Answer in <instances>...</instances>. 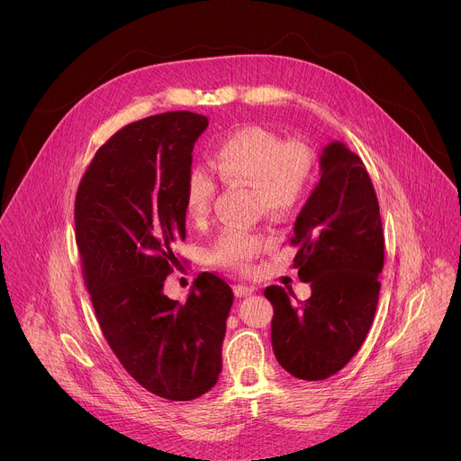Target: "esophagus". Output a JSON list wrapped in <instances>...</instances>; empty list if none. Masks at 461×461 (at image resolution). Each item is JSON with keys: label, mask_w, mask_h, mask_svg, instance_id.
Here are the masks:
<instances>
[{"label": "esophagus", "mask_w": 461, "mask_h": 461, "mask_svg": "<svg viewBox=\"0 0 461 461\" xmlns=\"http://www.w3.org/2000/svg\"><path fill=\"white\" fill-rule=\"evenodd\" d=\"M233 292H235L237 297H246V295H251L255 292V286H251V285H235Z\"/></svg>", "instance_id": "1"}]
</instances>
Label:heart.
I'll return each mask as SVG.
<instances>
[{"label":"heart","instance_id":"b5f03b06","mask_svg":"<svg viewBox=\"0 0 461 461\" xmlns=\"http://www.w3.org/2000/svg\"><path fill=\"white\" fill-rule=\"evenodd\" d=\"M212 169L222 182L251 184L255 203L274 215L294 212L306 196L313 175V153L301 140H283L260 125H244L224 137L212 153ZM217 182L204 167H191L184 182L185 215L199 222L208 217ZM267 231L226 228L210 246L219 267L248 272L253 260L272 246Z\"/></svg>","mask_w":461,"mask_h":461}]
</instances>
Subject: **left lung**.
I'll return each mask as SVG.
<instances>
[{
	"label": "left lung",
	"mask_w": 461,
	"mask_h": 461,
	"mask_svg": "<svg viewBox=\"0 0 461 461\" xmlns=\"http://www.w3.org/2000/svg\"><path fill=\"white\" fill-rule=\"evenodd\" d=\"M321 178L303 206L292 246L294 267L312 295L297 301L268 286L274 304L272 347L294 377L319 381L338 374L361 348L379 299L384 237L377 196L363 160L341 142L321 155Z\"/></svg>",
	"instance_id": "1"
}]
</instances>
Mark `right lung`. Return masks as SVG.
<instances>
[{
  "mask_svg": "<svg viewBox=\"0 0 461 461\" xmlns=\"http://www.w3.org/2000/svg\"><path fill=\"white\" fill-rule=\"evenodd\" d=\"M208 118L169 111L127 123L96 151L75 201L77 246L111 350L146 390L203 396L222 368L230 285L201 274L185 303L164 295L185 239L184 182Z\"/></svg>",
  "mask_w": 461,
  "mask_h": 461,
  "instance_id": "add662e5",
  "label": "right lung"
}]
</instances>
